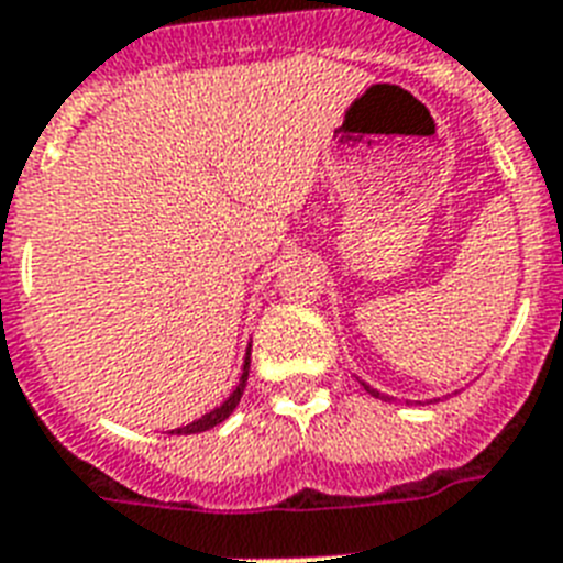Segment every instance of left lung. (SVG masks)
Segmentation results:
<instances>
[{
    "mask_svg": "<svg viewBox=\"0 0 563 563\" xmlns=\"http://www.w3.org/2000/svg\"><path fill=\"white\" fill-rule=\"evenodd\" d=\"M364 387H367V385H364ZM367 390L373 393V396H376V399H387V396H382V393H378V390H373V387H367Z\"/></svg>",
    "mask_w": 563,
    "mask_h": 563,
    "instance_id": "1",
    "label": "left lung"
}]
</instances>
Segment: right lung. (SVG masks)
<instances>
[{"label":"right lung","mask_w":563,"mask_h":563,"mask_svg":"<svg viewBox=\"0 0 563 563\" xmlns=\"http://www.w3.org/2000/svg\"><path fill=\"white\" fill-rule=\"evenodd\" d=\"M249 367H251V346H249V353H245V364H242V378H240V385H236V390L228 396L222 405H219L217 410H210V413H205L202 419H196V422L185 424V428H176V431L170 433H202V431H210V428H217L219 422H225L228 416L234 413V408L240 405L242 399V390H245V382H249Z\"/></svg>","instance_id":"obj_1"}]
</instances>
